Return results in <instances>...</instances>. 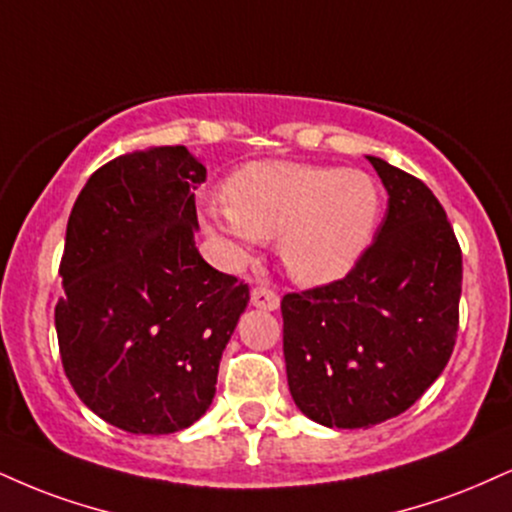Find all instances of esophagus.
<instances>
[{"label":"esophagus","mask_w":512,"mask_h":512,"mask_svg":"<svg viewBox=\"0 0 512 512\" xmlns=\"http://www.w3.org/2000/svg\"><path fill=\"white\" fill-rule=\"evenodd\" d=\"M250 303L255 307H260V310L274 312L276 307H279V295H276L272 288H267V286H255L250 293Z\"/></svg>","instance_id":"obj_1"}]
</instances>
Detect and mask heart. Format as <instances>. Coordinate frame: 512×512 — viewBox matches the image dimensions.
<instances>
[{
  "label": "heart",
  "mask_w": 512,
  "mask_h": 512,
  "mask_svg": "<svg viewBox=\"0 0 512 512\" xmlns=\"http://www.w3.org/2000/svg\"><path fill=\"white\" fill-rule=\"evenodd\" d=\"M224 197L205 217L233 260L248 262L260 240L279 238L283 267L303 286H326L353 272L384 212L377 178L367 171L276 159L240 166Z\"/></svg>",
  "instance_id": "b5f03b06"
}]
</instances>
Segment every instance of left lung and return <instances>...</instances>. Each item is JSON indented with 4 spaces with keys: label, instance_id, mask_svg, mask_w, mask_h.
I'll return each mask as SVG.
<instances>
[{
    "label": "left lung",
    "instance_id": "left-lung-1",
    "mask_svg": "<svg viewBox=\"0 0 512 512\" xmlns=\"http://www.w3.org/2000/svg\"><path fill=\"white\" fill-rule=\"evenodd\" d=\"M389 193L374 243L346 279L281 300L288 389L312 422L367 429L439 379L458 334L463 255L420 178L367 157Z\"/></svg>",
    "mask_w": 512,
    "mask_h": 512
}]
</instances>
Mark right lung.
Returning a JSON list of instances; mask_svg holds the SVG:
<instances>
[{
  "label": "right lung",
  "instance_id": "1",
  "mask_svg": "<svg viewBox=\"0 0 512 512\" xmlns=\"http://www.w3.org/2000/svg\"><path fill=\"white\" fill-rule=\"evenodd\" d=\"M207 178L183 145L121 155L80 190L54 307L73 391L131 434H174L205 415L219 360L250 300L195 248V190Z\"/></svg>",
  "mask_w": 512,
  "mask_h": 512
}]
</instances>
